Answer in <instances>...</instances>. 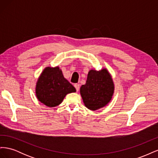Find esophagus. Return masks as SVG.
<instances>
[{
  "label": "esophagus",
  "instance_id": "obj_1",
  "mask_svg": "<svg viewBox=\"0 0 158 158\" xmlns=\"http://www.w3.org/2000/svg\"><path fill=\"white\" fill-rule=\"evenodd\" d=\"M74 87H75L76 91H77V92H78L79 89H80V85L78 84H74Z\"/></svg>",
  "mask_w": 158,
  "mask_h": 158
}]
</instances>
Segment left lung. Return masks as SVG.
<instances>
[{"instance_id": "8db88e82", "label": "left lung", "mask_w": 158, "mask_h": 158, "mask_svg": "<svg viewBox=\"0 0 158 158\" xmlns=\"http://www.w3.org/2000/svg\"><path fill=\"white\" fill-rule=\"evenodd\" d=\"M113 92V80L106 69L91 70L86 83L80 88V94L85 107L93 111L106 106L111 99Z\"/></svg>"}]
</instances>
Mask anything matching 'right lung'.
<instances>
[{"label": "right lung", "mask_w": 158, "mask_h": 158, "mask_svg": "<svg viewBox=\"0 0 158 158\" xmlns=\"http://www.w3.org/2000/svg\"><path fill=\"white\" fill-rule=\"evenodd\" d=\"M35 91L39 101L51 107L59 106L66 94L75 92L76 89L59 67H47L38 79Z\"/></svg>", "instance_id": "obj_1"}]
</instances>
